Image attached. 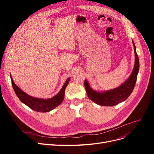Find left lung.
<instances>
[{
    "instance_id": "8db88e82",
    "label": "left lung",
    "mask_w": 154,
    "mask_h": 154,
    "mask_svg": "<svg viewBox=\"0 0 154 154\" xmlns=\"http://www.w3.org/2000/svg\"><path fill=\"white\" fill-rule=\"evenodd\" d=\"M132 42L135 53V65L131 75L123 84L112 90L103 92H97L93 91L88 85L87 81L85 80L84 85L88 97L96 104L107 106H114L127 100L129 96L131 94L135 85H136L139 69L138 55L136 53V46H135L134 42Z\"/></svg>"
}]
</instances>
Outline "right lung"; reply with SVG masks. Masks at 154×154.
Returning a JSON list of instances; mask_svg holds the SVG:
<instances>
[{
    "mask_svg": "<svg viewBox=\"0 0 154 154\" xmlns=\"http://www.w3.org/2000/svg\"><path fill=\"white\" fill-rule=\"evenodd\" d=\"M10 77L13 88L19 100L23 103H24L27 106H29L32 110L36 112H49L62 103V102L63 100L65 90H66V88L70 80V78H69L66 80V83H64L62 89L60 90V91L57 95L54 96L51 99L44 100L36 98V97H32L28 94H27L26 93L23 92L19 87L16 85L15 83H14L11 75Z\"/></svg>",
    "mask_w": 154,
    "mask_h": 154,
    "instance_id": "right-lung-1",
    "label": "right lung"
}]
</instances>
